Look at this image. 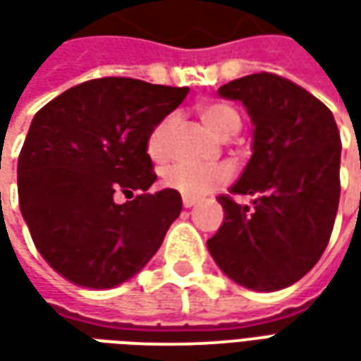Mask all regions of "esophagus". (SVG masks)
I'll use <instances>...</instances> for the list:
<instances>
[{"label": "esophagus", "instance_id": "1", "mask_svg": "<svg viewBox=\"0 0 361 361\" xmlns=\"http://www.w3.org/2000/svg\"><path fill=\"white\" fill-rule=\"evenodd\" d=\"M197 203H199V201H197L195 197H183V207H185V209H191V207Z\"/></svg>", "mask_w": 361, "mask_h": 361}]
</instances>
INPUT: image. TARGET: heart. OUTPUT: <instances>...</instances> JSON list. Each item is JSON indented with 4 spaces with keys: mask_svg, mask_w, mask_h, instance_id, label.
I'll list each match as a JSON object with an SVG mask.
<instances>
[{
    "mask_svg": "<svg viewBox=\"0 0 361 361\" xmlns=\"http://www.w3.org/2000/svg\"><path fill=\"white\" fill-rule=\"evenodd\" d=\"M199 116L203 123L220 139H228L240 131L242 118L234 106L226 102H207L199 108ZM178 118L170 114L160 119L154 129L150 131L147 149L154 160H164L172 149V135L176 129ZM230 178V170L226 166L212 164H193V162H176L168 166L162 172V183L166 188L178 191L183 197H201L207 191L224 185Z\"/></svg>",
    "mask_w": 361,
    "mask_h": 361,
    "instance_id": "b5f03b06",
    "label": "heart"
}]
</instances>
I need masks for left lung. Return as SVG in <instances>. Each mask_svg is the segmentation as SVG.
<instances>
[{"instance_id": "8db88e82", "label": "left lung", "mask_w": 361, "mask_h": 361, "mask_svg": "<svg viewBox=\"0 0 361 361\" xmlns=\"http://www.w3.org/2000/svg\"><path fill=\"white\" fill-rule=\"evenodd\" d=\"M242 100L255 126L253 157L219 195L224 222L207 242L230 279L274 292L315 267L333 234L341 199V133L333 111L280 75H247L220 87ZM235 195L253 196L251 207Z\"/></svg>"}]
</instances>
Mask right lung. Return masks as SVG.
I'll return each mask as SVG.
<instances>
[{
    "instance_id": "obj_1",
    "label": "right lung",
    "mask_w": 361,
    "mask_h": 361,
    "mask_svg": "<svg viewBox=\"0 0 361 361\" xmlns=\"http://www.w3.org/2000/svg\"><path fill=\"white\" fill-rule=\"evenodd\" d=\"M102 77L75 85L36 111L17 166L20 212L46 263L79 286L114 288L147 265L181 212L157 181L150 131L188 96ZM118 190L133 196L118 205Z\"/></svg>"
}]
</instances>
